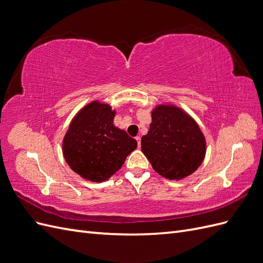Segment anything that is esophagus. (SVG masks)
Returning <instances> with one entry per match:
<instances>
[{
    "mask_svg": "<svg viewBox=\"0 0 263 263\" xmlns=\"http://www.w3.org/2000/svg\"><path fill=\"white\" fill-rule=\"evenodd\" d=\"M136 140H137V145H138V147H140V136H137V137H136Z\"/></svg>",
    "mask_w": 263,
    "mask_h": 263,
    "instance_id": "34e87169",
    "label": "esophagus"
}]
</instances>
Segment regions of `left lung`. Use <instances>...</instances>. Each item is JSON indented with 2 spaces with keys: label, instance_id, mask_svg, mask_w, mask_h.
Listing matches in <instances>:
<instances>
[{
  "label": "left lung",
  "instance_id": "obj_1",
  "mask_svg": "<svg viewBox=\"0 0 263 263\" xmlns=\"http://www.w3.org/2000/svg\"><path fill=\"white\" fill-rule=\"evenodd\" d=\"M141 150L157 173L165 179L180 180L192 174L204 160L206 144L200 127L182 109L159 105Z\"/></svg>",
  "mask_w": 263,
  "mask_h": 263
}]
</instances>
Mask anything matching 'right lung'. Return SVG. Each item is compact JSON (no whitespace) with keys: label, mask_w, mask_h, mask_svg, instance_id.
<instances>
[{"label":"right lung","mask_w":263,"mask_h":263,"mask_svg":"<svg viewBox=\"0 0 263 263\" xmlns=\"http://www.w3.org/2000/svg\"><path fill=\"white\" fill-rule=\"evenodd\" d=\"M115 110L93 102L71 122L62 144L63 156L79 176L102 182L121 169L137 141L113 125Z\"/></svg>","instance_id":"add662e5"}]
</instances>
